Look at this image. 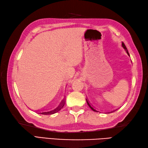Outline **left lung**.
<instances>
[{"label": "left lung", "instance_id": "1", "mask_svg": "<svg viewBox=\"0 0 148 148\" xmlns=\"http://www.w3.org/2000/svg\"><path fill=\"white\" fill-rule=\"evenodd\" d=\"M122 46L123 47V49H125V50L126 51V52L127 53V54L129 55V52H128V50H127V48H126V47H125V44L124 43H123V42H122ZM86 102H87V103H88V106H90V108L92 110H93L94 112H98V111H97V110H96L95 109H94V108L93 107H92V106L90 104V103H89L88 102V101L87 100V99H86ZM114 112V111H112V112Z\"/></svg>", "mask_w": 148, "mask_h": 148}]
</instances>
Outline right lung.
Listing matches in <instances>:
<instances>
[{"label":"right lung","mask_w":148,"mask_h":148,"mask_svg":"<svg viewBox=\"0 0 148 148\" xmlns=\"http://www.w3.org/2000/svg\"><path fill=\"white\" fill-rule=\"evenodd\" d=\"M65 104V99H63L62 102L60 103V104L58 105L57 108H56L55 109L52 110L51 111H49V112H39L38 113H40V114H43V115H50V114H53L55 113H57V112H58L59 110H60L61 108H63V106Z\"/></svg>","instance_id":"obj_1"}]
</instances>
